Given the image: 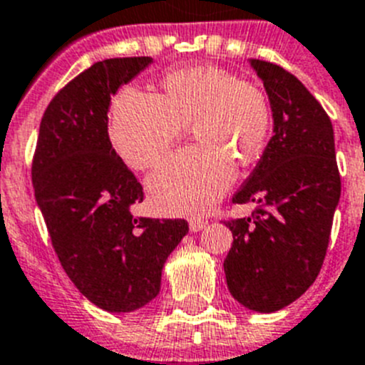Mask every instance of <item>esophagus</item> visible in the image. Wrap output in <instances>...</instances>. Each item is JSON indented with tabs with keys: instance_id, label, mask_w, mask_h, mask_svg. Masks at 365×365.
Listing matches in <instances>:
<instances>
[{
	"instance_id": "34e87169",
	"label": "esophagus",
	"mask_w": 365,
	"mask_h": 365,
	"mask_svg": "<svg viewBox=\"0 0 365 365\" xmlns=\"http://www.w3.org/2000/svg\"><path fill=\"white\" fill-rule=\"evenodd\" d=\"M205 226H207V220L202 217H192L191 220H189V227H191V231H202Z\"/></svg>"
}]
</instances>
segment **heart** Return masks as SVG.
<instances>
[{"mask_svg":"<svg viewBox=\"0 0 365 365\" xmlns=\"http://www.w3.org/2000/svg\"><path fill=\"white\" fill-rule=\"evenodd\" d=\"M163 93L128 88L117 95L110 139L117 154L138 170L163 161L192 123L198 143L176 152L148 178L160 211L202 213L235 178V160L248 165L264 148L270 108L255 84L215 66L173 69Z\"/></svg>","mask_w":365,"mask_h":365,"instance_id":"heart-1","label":"heart"}]
</instances>
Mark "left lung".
<instances>
[{"instance_id": "obj_1", "label": "left lung", "mask_w": 365, "mask_h": 365, "mask_svg": "<svg viewBox=\"0 0 365 365\" xmlns=\"http://www.w3.org/2000/svg\"><path fill=\"white\" fill-rule=\"evenodd\" d=\"M262 81L274 135L233 196L253 215L226 222L233 244L224 261L227 288L240 305L270 314L303 296L322 270L340 202L334 130L322 104L292 73L250 58Z\"/></svg>"}]
</instances>
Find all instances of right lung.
<instances>
[{
  "instance_id": "right-lung-1",
  "label": "right lung",
  "mask_w": 365,
  "mask_h": 365,
  "mask_svg": "<svg viewBox=\"0 0 365 365\" xmlns=\"http://www.w3.org/2000/svg\"><path fill=\"white\" fill-rule=\"evenodd\" d=\"M150 56L95 62L51 101L33 160L36 204L51 242L82 296L108 312H132L160 294L161 270L189 231L182 218H135L143 187L108 135L112 95Z\"/></svg>"
}]
</instances>
